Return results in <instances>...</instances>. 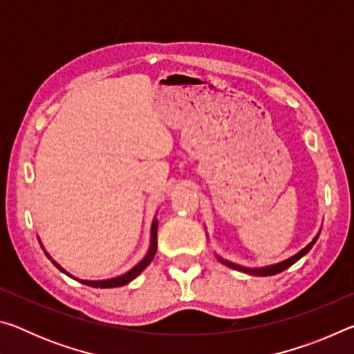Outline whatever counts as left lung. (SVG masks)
<instances>
[{
  "mask_svg": "<svg viewBox=\"0 0 354 354\" xmlns=\"http://www.w3.org/2000/svg\"><path fill=\"white\" fill-rule=\"evenodd\" d=\"M317 239H319V234L315 236L314 241L310 242V243L308 245V247H304L301 251H298V253H297L295 256H292V257H289V259H286V261L279 262V263H274V266L266 267V268H245V267H241V266H236V263H231V262H226V261H221V259H220V261L223 262L225 266L234 268V270H239V272H245V273L254 274V277H272V274H277V273H279V272H284L286 268H289V267L293 266V263H295L297 261L301 259V257H303L304 254L309 253V250L314 247V243L317 242Z\"/></svg>",
  "mask_w": 354,
  "mask_h": 354,
  "instance_id": "1",
  "label": "left lung"
}]
</instances>
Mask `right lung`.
I'll use <instances>...</instances> for the list:
<instances>
[{
	"label": "right lung",
	"instance_id": "add662e5",
	"mask_svg": "<svg viewBox=\"0 0 354 354\" xmlns=\"http://www.w3.org/2000/svg\"><path fill=\"white\" fill-rule=\"evenodd\" d=\"M156 250H158V220L153 221V227H151V247H149L148 254L143 257V259L139 263H137L134 268H131L128 273H124V274H122V277H118V278H112V279H106V281H81V283L91 286V287H100V289H109V287H120V286L128 284L136 277H139V274L143 270H145L148 263L153 261V257L156 254ZM53 263H55V266L59 268V270L64 272V273H67L61 266H57L55 261H53Z\"/></svg>",
	"mask_w": 354,
	"mask_h": 354
}]
</instances>
